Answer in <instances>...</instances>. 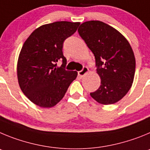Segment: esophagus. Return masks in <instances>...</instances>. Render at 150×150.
I'll use <instances>...</instances> for the list:
<instances>
[{"label": "esophagus", "instance_id": "34e87169", "mask_svg": "<svg viewBox=\"0 0 150 150\" xmlns=\"http://www.w3.org/2000/svg\"><path fill=\"white\" fill-rule=\"evenodd\" d=\"M88 71H89V69L87 68V67H84L83 69H82V70H81V71L78 72V75L81 77H83V75H86V74L88 72Z\"/></svg>", "mask_w": 150, "mask_h": 150}]
</instances>
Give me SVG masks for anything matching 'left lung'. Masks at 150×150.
<instances>
[{
	"mask_svg": "<svg viewBox=\"0 0 150 150\" xmlns=\"http://www.w3.org/2000/svg\"><path fill=\"white\" fill-rule=\"evenodd\" d=\"M96 59L101 85L90 96L98 103L111 105L123 98L135 72L134 52L125 36L100 21L82 23L78 30Z\"/></svg>",
	"mask_w": 150,
	"mask_h": 150,
	"instance_id": "8db88e82",
	"label": "left lung"
}]
</instances>
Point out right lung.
Wrapping results in <instances>:
<instances>
[{
    "instance_id": "right-lung-1",
    "label": "right lung",
    "mask_w": 150,
    "mask_h": 150,
    "mask_svg": "<svg viewBox=\"0 0 150 150\" xmlns=\"http://www.w3.org/2000/svg\"><path fill=\"white\" fill-rule=\"evenodd\" d=\"M80 22L56 21L40 26L25 42L17 63V76L21 91L41 108L58 103L78 75L65 69L63 42L75 33ZM60 59L61 67H56Z\"/></svg>"
}]
</instances>
